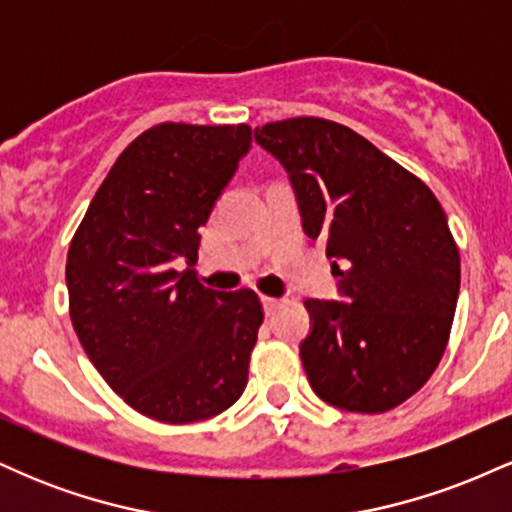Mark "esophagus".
<instances>
[{
    "label": "esophagus",
    "instance_id": "1",
    "mask_svg": "<svg viewBox=\"0 0 512 512\" xmlns=\"http://www.w3.org/2000/svg\"><path fill=\"white\" fill-rule=\"evenodd\" d=\"M281 305V301L279 298H272V296H262V308H264V313L267 315H272L276 308H279Z\"/></svg>",
    "mask_w": 512,
    "mask_h": 512
}]
</instances>
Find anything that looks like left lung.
I'll return each instance as SVG.
<instances>
[{
	"label": "left lung",
	"mask_w": 512,
	"mask_h": 512,
	"mask_svg": "<svg viewBox=\"0 0 512 512\" xmlns=\"http://www.w3.org/2000/svg\"><path fill=\"white\" fill-rule=\"evenodd\" d=\"M289 173L303 231L325 243L342 301L308 298L301 361L332 407L380 414L409 399L448 344L460 252L431 190L354 129L293 117L255 129Z\"/></svg>",
	"instance_id": "left-lung-1"
}]
</instances>
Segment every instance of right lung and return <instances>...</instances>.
I'll return each instance as SVG.
<instances>
[{"mask_svg":"<svg viewBox=\"0 0 512 512\" xmlns=\"http://www.w3.org/2000/svg\"><path fill=\"white\" fill-rule=\"evenodd\" d=\"M248 125L146 129L88 204L67 255L69 315L86 356L132 409L192 424L248 385L264 315L255 291L204 289L199 226L250 151Z\"/></svg>","mask_w":512,"mask_h":512,"instance_id":"add662e5","label":"right lung"}]
</instances>
